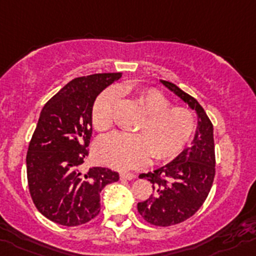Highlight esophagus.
Here are the masks:
<instances>
[{"instance_id":"34e87169","label":"esophagus","mask_w":256,"mask_h":256,"mask_svg":"<svg viewBox=\"0 0 256 256\" xmlns=\"http://www.w3.org/2000/svg\"><path fill=\"white\" fill-rule=\"evenodd\" d=\"M135 174L132 173H121L120 174V179L121 180H132V179H135Z\"/></svg>"}]
</instances>
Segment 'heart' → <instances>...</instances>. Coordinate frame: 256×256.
<instances>
[{
  "instance_id": "1",
  "label": "heart",
  "mask_w": 256,
  "mask_h": 256,
  "mask_svg": "<svg viewBox=\"0 0 256 256\" xmlns=\"http://www.w3.org/2000/svg\"><path fill=\"white\" fill-rule=\"evenodd\" d=\"M120 93L114 87L104 90L96 100L92 124L96 130L106 131L114 124V112ZM138 104L144 117L136 126L139 134L112 132L96 145L101 163L130 170L144 166L152 154L155 160H168L182 152L196 130L193 114L184 107H170V101L156 90H142Z\"/></svg>"
}]
</instances>
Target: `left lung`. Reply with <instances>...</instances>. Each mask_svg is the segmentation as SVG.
I'll return each mask as SVG.
<instances>
[{"instance_id": "8db88e82", "label": "left lung", "mask_w": 256, "mask_h": 256, "mask_svg": "<svg viewBox=\"0 0 256 256\" xmlns=\"http://www.w3.org/2000/svg\"><path fill=\"white\" fill-rule=\"evenodd\" d=\"M197 114V128L190 148L173 160L139 178L152 183V194L138 204L142 218L155 226H170L186 221L200 210L214 178V126L198 101L174 83L159 80Z\"/></svg>"}]
</instances>
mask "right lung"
Returning a JSON list of instances; mask_svg holds the SVG:
<instances>
[{"instance_id":"obj_1","label":"right lung","mask_w":256,"mask_h":256,"mask_svg":"<svg viewBox=\"0 0 256 256\" xmlns=\"http://www.w3.org/2000/svg\"><path fill=\"white\" fill-rule=\"evenodd\" d=\"M121 73H100L66 83L40 112L26 155L30 194L38 211L63 226H78L100 214V193L118 173L93 166L83 172L97 96Z\"/></svg>"}]
</instances>
